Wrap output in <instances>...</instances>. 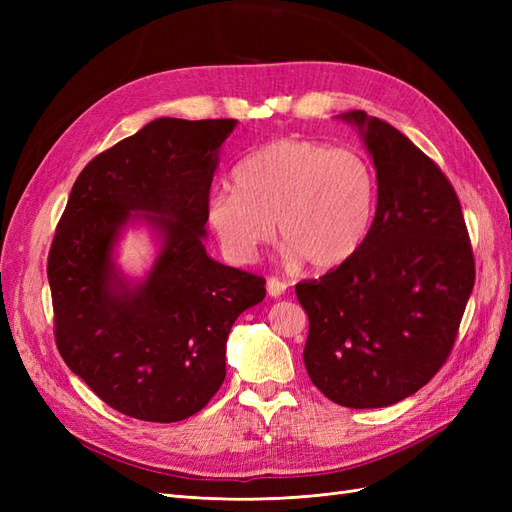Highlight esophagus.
<instances>
[{
    "mask_svg": "<svg viewBox=\"0 0 512 512\" xmlns=\"http://www.w3.org/2000/svg\"><path fill=\"white\" fill-rule=\"evenodd\" d=\"M286 282H282V280H277V277H269L267 280V292H269V297H282V294L286 292Z\"/></svg>",
    "mask_w": 512,
    "mask_h": 512,
    "instance_id": "esophagus-1",
    "label": "esophagus"
}]
</instances>
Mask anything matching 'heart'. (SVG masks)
I'll return each mask as SVG.
<instances>
[{"label":"heart","instance_id":"heart-1","mask_svg":"<svg viewBox=\"0 0 512 512\" xmlns=\"http://www.w3.org/2000/svg\"><path fill=\"white\" fill-rule=\"evenodd\" d=\"M378 205V177L359 151L309 138H280L235 168V188L220 185L207 220L224 254L247 265L275 235L290 258L335 269L361 250Z\"/></svg>","mask_w":512,"mask_h":512}]
</instances>
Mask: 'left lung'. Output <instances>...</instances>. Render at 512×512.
Listing matches in <instances>:
<instances>
[{
    "mask_svg": "<svg viewBox=\"0 0 512 512\" xmlns=\"http://www.w3.org/2000/svg\"><path fill=\"white\" fill-rule=\"evenodd\" d=\"M378 175L363 247L294 290L309 318L305 369L331 401L384 408L446 363L474 288V254L455 188L391 123L350 111Z\"/></svg>",
    "mask_w": 512,
    "mask_h": 512,
    "instance_id": "obj_1",
    "label": "left lung"
}]
</instances>
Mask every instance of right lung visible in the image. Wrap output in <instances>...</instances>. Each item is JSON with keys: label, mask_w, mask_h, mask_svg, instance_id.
I'll list each match as a JSON object with an SVG mask.
<instances>
[{"label": "right lung", "mask_w": 512, "mask_h": 512, "mask_svg": "<svg viewBox=\"0 0 512 512\" xmlns=\"http://www.w3.org/2000/svg\"><path fill=\"white\" fill-rule=\"evenodd\" d=\"M235 119L147 123L76 177L46 262L61 359L104 404L147 423L203 410L226 378V339L265 299V277L220 265L203 237L218 149ZM132 210L165 237L148 280L128 289L112 245Z\"/></svg>", "instance_id": "obj_1"}]
</instances>
